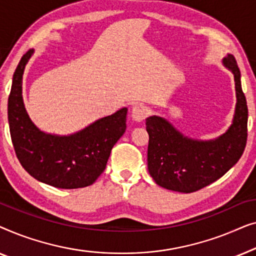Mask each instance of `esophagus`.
Returning <instances> with one entry per match:
<instances>
[{
	"label": "esophagus",
	"mask_w": 256,
	"mask_h": 256,
	"mask_svg": "<svg viewBox=\"0 0 256 256\" xmlns=\"http://www.w3.org/2000/svg\"><path fill=\"white\" fill-rule=\"evenodd\" d=\"M150 114V110L149 108L146 106V104H136L134 107H132V118H134L135 121H142L144 120V118L148 116Z\"/></svg>",
	"instance_id": "obj_1"
}]
</instances>
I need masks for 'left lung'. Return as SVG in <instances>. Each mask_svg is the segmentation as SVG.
<instances>
[{
    "label": "left lung",
    "mask_w": 256,
    "mask_h": 256,
    "mask_svg": "<svg viewBox=\"0 0 256 256\" xmlns=\"http://www.w3.org/2000/svg\"><path fill=\"white\" fill-rule=\"evenodd\" d=\"M224 64L233 72L236 90L233 124L225 134L214 141H194L184 138L162 118H146L148 170L160 186L185 194L196 192L224 176L244 154L248 108L240 70L232 54L224 59Z\"/></svg>",
    "instance_id": "1"
}]
</instances>
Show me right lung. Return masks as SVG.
<instances>
[{
  "label": "right lung",
  "instance_id": "obj_1",
  "mask_svg": "<svg viewBox=\"0 0 256 256\" xmlns=\"http://www.w3.org/2000/svg\"><path fill=\"white\" fill-rule=\"evenodd\" d=\"M34 50L23 54L12 76L8 121L14 149L24 170L59 188L92 185L106 169L112 148L124 134L127 108L102 118L70 136L45 134L28 116L22 99L24 68Z\"/></svg>",
  "mask_w": 256,
  "mask_h": 256
}]
</instances>
